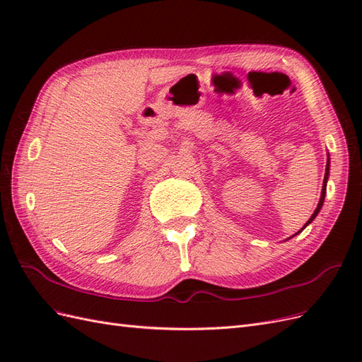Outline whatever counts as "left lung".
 <instances>
[{"label": "left lung", "instance_id": "8db88e82", "mask_svg": "<svg viewBox=\"0 0 362 362\" xmlns=\"http://www.w3.org/2000/svg\"><path fill=\"white\" fill-rule=\"evenodd\" d=\"M327 178H329V157H327V161H326V172H325V180H323V187H322V194H320V201H319V204H317V208H315V211L313 213V216L310 217V221L308 222H306L305 223V226L300 229V231H298V233H296L294 235H298L299 233H302L303 231V229L306 228V226H308L313 221H314V218L317 217V214H319L320 213V210H322V206H323V202H325V196H326V184H327ZM293 235V237H294Z\"/></svg>", "mask_w": 362, "mask_h": 362}]
</instances>
